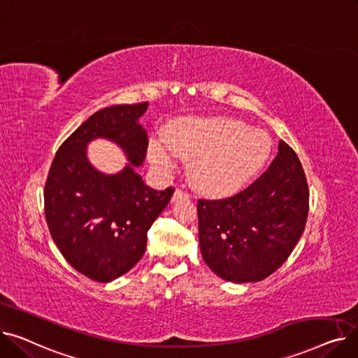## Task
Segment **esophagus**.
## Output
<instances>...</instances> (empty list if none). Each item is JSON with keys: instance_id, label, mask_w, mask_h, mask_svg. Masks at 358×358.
Listing matches in <instances>:
<instances>
[{"instance_id": "obj_1", "label": "esophagus", "mask_w": 358, "mask_h": 358, "mask_svg": "<svg viewBox=\"0 0 358 358\" xmlns=\"http://www.w3.org/2000/svg\"><path fill=\"white\" fill-rule=\"evenodd\" d=\"M181 199H189V194H185L184 192H181V190H176L174 192V194H173V199H171V201L173 203H176V201H178V200H181Z\"/></svg>"}]
</instances>
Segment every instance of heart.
Returning a JSON list of instances; mask_svg holds the SVG:
<instances>
[{
	"mask_svg": "<svg viewBox=\"0 0 358 358\" xmlns=\"http://www.w3.org/2000/svg\"><path fill=\"white\" fill-rule=\"evenodd\" d=\"M164 145L152 143L148 159L168 173L177 157L192 159L189 180L199 193L222 197L242 190L271 155L267 134L234 117H184L164 131Z\"/></svg>",
	"mask_w": 358,
	"mask_h": 358,
	"instance_id": "obj_1",
	"label": "heart"
}]
</instances>
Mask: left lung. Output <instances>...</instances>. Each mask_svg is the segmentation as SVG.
Listing matches in <instances>:
<instances>
[{
  "instance_id": "8db88e82",
  "label": "left lung",
  "mask_w": 358,
  "mask_h": 358,
  "mask_svg": "<svg viewBox=\"0 0 358 358\" xmlns=\"http://www.w3.org/2000/svg\"><path fill=\"white\" fill-rule=\"evenodd\" d=\"M308 209L302 164L280 141L270 168L247 190L224 200H199L201 257L216 275L232 283L264 280L292 254Z\"/></svg>"
}]
</instances>
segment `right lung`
Wrapping results in <instances>:
<instances>
[{"mask_svg":"<svg viewBox=\"0 0 358 358\" xmlns=\"http://www.w3.org/2000/svg\"><path fill=\"white\" fill-rule=\"evenodd\" d=\"M148 103L106 107L88 117L61 145L45 185V215L55 245L85 277L108 283L143 257L148 231L174 189H150L136 168L143 165L148 136L139 119ZM116 143L128 164L106 175L87 159V143Z\"/></svg>","mask_w":358,"mask_h":358,"instance_id":"right-lung-1","label":"right lung"}]
</instances>
